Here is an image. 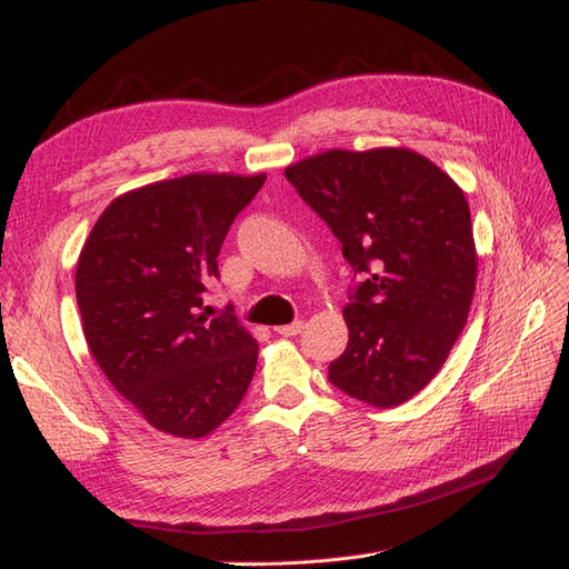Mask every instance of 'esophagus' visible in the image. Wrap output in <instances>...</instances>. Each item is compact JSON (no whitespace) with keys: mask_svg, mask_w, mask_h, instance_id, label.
Masks as SVG:
<instances>
[{"mask_svg":"<svg viewBox=\"0 0 569 569\" xmlns=\"http://www.w3.org/2000/svg\"><path fill=\"white\" fill-rule=\"evenodd\" d=\"M301 330H303V322H301V320L291 322V325H280V327H274V332L282 335V337H297Z\"/></svg>","mask_w":569,"mask_h":569,"instance_id":"1","label":"esophagus"}]
</instances>
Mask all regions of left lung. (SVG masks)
<instances>
[{"mask_svg": "<svg viewBox=\"0 0 569 569\" xmlns=\"http://www.w3.org/2000/svg\"><path fill=\"white\" fill-rule=\"evenodd\" d=\"M284 178L366 274L343 308L349 343L330 382L375 408L401 406L435 380L468 322L479 258L468 199L406 147L320 151Z\"/></svg>", "mask_w": 569, "mask_h": 569, "instance_id": "obj_1", "label": "left lung"}]
</instances>
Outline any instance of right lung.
Instances as JSON below:
<instances>
[{
  "label": "right lung",
  "mask_w": 569,
  "mask_h": 569,
  "mask_svg": "<svg viewBox=\"0 0 569 569\" xmlns=\"http://www.w3.org/2000/svg\"><path fill=\"white\" fill-rule=\"evenodd\" d=\"M266 173H189L116 197L76 268L82 332L116 391L159 432L201 439L251 385L258 341L203 291L234 216Z\"/></svg>",
  "instance_id": "obj_1"
}]
</instances>
